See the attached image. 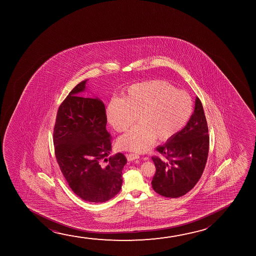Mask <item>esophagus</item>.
<instances>
[{"instance_id":"1","label":"esophagus","mask_w":256,"mask_h":256,"mask_svg":"<svg viewBox=\"0 0 256 256\" xmlns=\"http://www.w3.org/2000/svg\"><path fill=\"white\" fill-rule=\"evenodd\" d=\"M140 158V156H139V154H134V153H131V154H126V158H128V161H133V160L138 159V158Z\"/></svg>"}]
</instances>
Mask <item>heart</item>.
Masks as SVG:
<instances>
[{
	"instance_id": "heart-1",
	"label": "heart",
	"mask_w": 256,
	"mask_h": 256,
	"mask_svg": "<svg viewBox=\"0 0 256 256\" xmlns=\"http://www.w3.org/2000/svg\"><path fill=\"white\" fill-rule=\"evenodd\" d=\"M193 112L192 98L164 80L132 84L123 98L109 102L106 116L110 126L122 133L136 122L139 125L118 140L125 150L146 152L158 138L167 140L175 136L189 122Z\"/></svg>"
}]
</instances>
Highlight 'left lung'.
<instances>
[{"label": "left lung", "mask_w": 256, "mask_h": 256, "mask_svg": "<svg viewBox=\"0 0 256 256\" xmlns=\"http://www.w3.org/2000/svg\"><path fill=\"white\" fill-rule=\"evenodd\" d=\"M156 150L165 159L152 156L156 168L151 182L154 192L174 198L186 195L203 174L209 152L208 126L200 98L186 126Z\"/></svg>", "instance_id": "1"}]
</instances>
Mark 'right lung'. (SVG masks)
Instances as JSON below:
<instances>
[{
	"mask_svg": "<svg viewBox=\"0 0 256 256\" xmlns=\"http://www.w3.org/2000/svg\"><path fill=\"white\" fill-rule=\"evenodd\" d=\"M86 81L78 84L58 108L53 130L56 162L70 189L81 200L103 203L122 184V153L109 156L112 137L106 130L105 106L98 98H83Z\"/></svg>",
	"mask_w": 256,
	"mask_h": 256,
	"instance_id": "add662e5",
	"label": "right lung"
}]
</instances>
